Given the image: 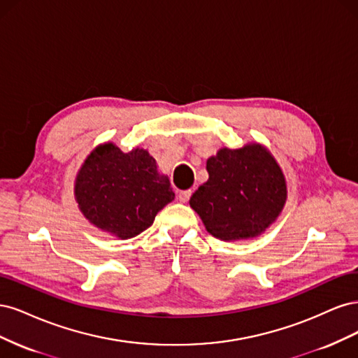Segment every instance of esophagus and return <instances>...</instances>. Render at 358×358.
Returning a JSON list of instances; mask_svg holds the SVG:
<instances>
[{"instance_id":"esophagus-1","label":"esophagus","mask_w":358,"mask_h":358,"mask_svg":"<svg viewBox=\"0 0 358 358\" xmlns=\"http://www.w3.org/2000/svg\"><path fill=\"white\" fill-rule=\"evenodd\" d=\"M190 196H192V190H181L178 193V199L180 202H187L190 199Z\"/></svg>"}]
</instances>
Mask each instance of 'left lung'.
Returning <instances> with one entry per match:
<instances>
[{"label": "left lung", "instance_id": "1", "mask_svg": "<svg viewBox=\"0 0 358 358\" xmlns=\"http://www.w3.org/2000/svg\"><path fill=\"white\" fill-rule=\"evenodd\" d=\"M208 181L190 198L208 232L223 241L256 238L278 217L287 184L268 148L247 144L222 148L206 160Z\"/></svg>", "mask_w": 358, "mask_h": 358}]
</instances>
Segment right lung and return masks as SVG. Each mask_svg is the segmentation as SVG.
<instances>
[{
  "instance_id": "obj_1",
  "label": "right lung",
  "mask_w": 358,
  "mask_h": 358,
  "mask_svg": "<svg viewBox=\"0 0 358 358\" xmlns=\"http://www.w3.org/2000/svg\"><path fill=\"white\" fill-rule=\"evenodd\" d=\"M74 194L92 224L122 239L144 232L176 198L169 178L159 174L147 150L123 153L111 143L87 156L77 174Z\"/></svg>"
}]
</instances>
